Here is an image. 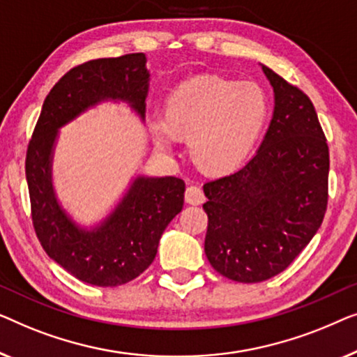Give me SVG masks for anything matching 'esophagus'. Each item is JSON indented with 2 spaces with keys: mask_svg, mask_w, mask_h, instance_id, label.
Listing matches in <instances>:
<instances>
[{
  "mask_svg": "<svg viewBox=\"0 0 357 357\" xmlns=\"http://www.w3.org/2000/svg\"><path fill=\"white\" fill-rule=\"evenodd\" d=\"M184 197H185V202L192 204V205H200L205 200V194L200 185H188V189H185L184 192Z\"/></svg>",
  "mask_w": 357,
  "mask_h": 357,
  "instance_id": "1",
  "label": "esophagus"
}]
</instances>
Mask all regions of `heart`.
<instances>
[{
  "label": "heart",
  "mask_w": 357,
  "mask_h": 357,
  "mask_svg": "<svg viewBox=\"0 0 357 357\" xmlns=\"http://www.w3.org/2000/svg\"><path fill=\"white\" fill-rule=\"evenodd\" d=\"M268 116V98L260 85L220 77H199L168 95L163 119L152 132L162 150H172L174 134L188 135L200 167L225 172L248 157Z\"/></svg>",
  "instance_id": "b5f03b06"
}]
</instances>
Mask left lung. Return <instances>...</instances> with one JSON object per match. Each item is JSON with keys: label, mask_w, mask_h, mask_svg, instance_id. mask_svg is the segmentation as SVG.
<instances>
[{"label": "left lung", "mask_w": 357, "mask_h": 357, "mask_svg": "<svg viewBox=\"0 0 357 357\" xmlns=\"http://www.w3.org/2000/svg\"><path fill=\"white\" fill-rule=\"evenodd\" d=\"M275 112L244 167L204 184L205 255L220 275L259 283L286 270L310 243L328 204L330 155L303 90L264 66Z\"/></svg>", "instance_id": "1"}]
</instances>
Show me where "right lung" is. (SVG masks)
<instances>
[{"mask_svg":"<svg viewBox=\"0 0 357 357\" xmlns=\"http://www.w3.org/2000/svg\"><path fill=\"white\" fill-rule=\"evenodd\" d=\"M145 61L144 53H129L69 69L45 98L27 145L30 213L40 244L73 277L103 288L129 283L153 262L165 228L183 208L184 181L137 178L102 227L84 231L54 199L52 150L56 130L102 100H126L144 118L149 92Z\"/></svg>","mask_w":357,"mask_h":357,"instance_id":"1","label":"right lung"}]
</instances>
